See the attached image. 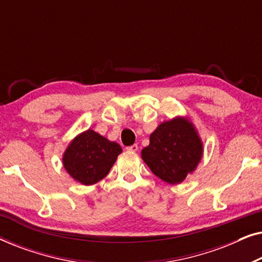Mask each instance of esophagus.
<instances>
[{"label":"esophagus","mask_w":262,"mask_h":262,"mask_svg":"<svg viewBox=\"0 0 262 262\" xmlns=\"http://www.w3.org/2000/svg\"><path fill=\"white\" fill-rule=\"evenodd\" d=\"M127 150H128V151H137V150H138V145L137 144H134V145H131V146H127V148H126Z\"/></svg>","instance_id":"esophagus-1"}]
</instances>
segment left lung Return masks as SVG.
Returning <instances> with one entry per match:
<instances>
[{
  "label": "left lung",
  "instance_id": "obj_1",
  "mask_svg": "<svg viewBox=\"0 0 262 262\" xmlns=\"http://www.w3.org/2000/svg\"><path fill=\"white\" fill-rule=\"evenodd\" d=\"M202 156V139L191 121L182 117L160 124L142 150V159L152 173L171 185L193 173Z\"/></svg>",
  "mask_w": 262,
  "mask_h": 262
}]
</instances>
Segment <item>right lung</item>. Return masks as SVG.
<instances>
[{
    "mask_svg": "<svg viewBox=\"0 0 262 262\" xmlns=\"http://www.w3.org/2000/svg\"><path fill=\"white\" fill-rule=\"evenodd\" d=\"M121 146L89 130L76 136L63 155L66 170L82 185H94L108 174Z\"/></svg>",
    "mask_w": 262,
    "mask_h": 262,
    "instance_id": "obj_1",
    "label": "right lung"
}]
</instances>
